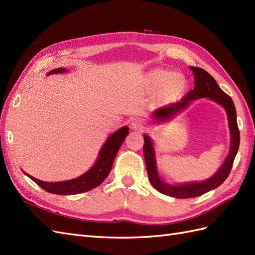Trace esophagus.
<instances>
[{
  "label": "esophagus",
  "instance_id": "1",
  "mask_svg": "<svg viewBox=\"0 0 255 255\" xmlns=\"http://www.w3.org/2000/svg\"><path fill=\"white\" fill-rule=\"evenodd\" d=\"M130 127L132 130H137V131H143L144 128H145V125L144 122L142 119L140 118H134L131 121L130 123Z\"/></svg>",
  "mask_w": 255,
  "mask_h": 255
}]
</instances>
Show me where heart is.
Returning a JSON list of instances; mask_svg holds the SVG:
<instances>
[{"mask_svg":"<svg viewBox=\"0 0 255 255\" xmlns=\"http://www.w3.org/2000/svg\"><path fill=\"white\" fill-rule=\"evenodd\" d=\"M145 84L149 89H155V99L159 102L169 101L181 95L186 89L187 81L180 72H169L156 68L145 75Z\"/></svg>","mask_w":255,"mask_h":255,"instance_id":"obj_1","label":"heart"}]
</instances>
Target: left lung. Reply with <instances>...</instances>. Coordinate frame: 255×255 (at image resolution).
I'll return each mask as SVG.
<instances>
[{
    "instance_id": "left-lung-1",
    "label": "left lung",
    "mask_w": 255,
    "mask_h": 255,
    "mask_svg": "<svg viewBox=\"0 0 255 255\" xmlns=\"http://www.w3.org/2000/svg\"><path fill=\"white\" fill-rule=\"evenodd\" d=\"M191 70L194 73L195 79L194 89L189 91L180 102L156 110L153 113V117L158 122L169 121L170 118L176 115L177 113L185 110V108L191 104L192 101L202 99V97H207V99L218 103V104L223 106L227 112L231 133V147L230 152L226 158L223 165H221L220 169L210 178H208V180L203 182L180 184V185H171V184H167L160 178L158 167H156L153 143L151 141L150 137L147 136V134H144L143 155L145 166H147L149 180L151 184H152V186L155 189H158L160 193L175 198L197 197L221 185L230 174L231 167L232 164H234L236 154L238 152V149H239L240 144V131L237 124L236 107L234 102L231 100V97L228 94H226L225 92L219 88V85L216 83L215 79L211 77L207 71H205L204 69L191 67Z\"/></svg>"
}]
</instances>
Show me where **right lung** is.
Returning a JSON list of instances; mask_svg holds the SVG:
<instances>
[{"mask_svg":"<svg viewBox=\"0 0 255 255\" xmlns=\"http://www.w3.org/2000/svg\"><path fill=\"white\" fill-rule=\"evenodd\" d=\"M67 70L64 68H58L55 70H51L50 72H48V75L53 73H64ZM128 133L129 128L127 126H125L122 127L121 129H118V130L114 132L113 134H111L106 140L104 145L102 147L99 158H97L95 164L92 166L88 172H85L84 174L77 178H73V180L50 183L37 180V178L27 174V173L26 175L30 177L38 186H40L42 189H45V191L52 194L74 195L91 191V189H93L99 186L100 184H102L103 181L107 177V175L110 174L114 160H115V156Z\"/></svg>","mask_w":255,"mask_h":255,"instance_id":"obj_1","label":"right lung"}]
</instances>
